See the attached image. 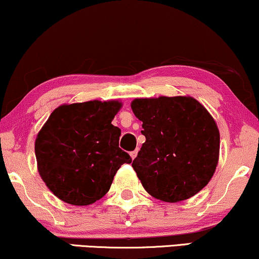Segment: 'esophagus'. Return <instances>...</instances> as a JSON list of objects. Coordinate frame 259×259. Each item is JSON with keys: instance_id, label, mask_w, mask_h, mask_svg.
<instances>
[{"instance_id": "34e87169", "label": "esophagus", "mask_w": 259, "mask_h": 259, "mask_svg": "<svg viewBox=\"0 0 259 259\" xmlns=\"http://www.w3.org/2000/svg\"><path fill=\"white\" fill-rule=\"evenodd\" d=\"M137 154H138V151H137V150H136V151H132V152H131V153H130L131 158H132V159L136 158V157H137Z\"/></svg>"}]
</instances>
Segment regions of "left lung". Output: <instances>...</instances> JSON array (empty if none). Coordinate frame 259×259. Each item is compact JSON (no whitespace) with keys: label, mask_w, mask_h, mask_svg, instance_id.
<instances>
[{"label":"left lung","mask_w":259,"mask_h":259,"mask_svg":"<svg viewBox=\"0 0 259 259\" xmlns=\"http://www.w3.org/2000/svg\"><path fill=\"white\" fill-rule=\"evenodd\" d=\"M131 107L146 138L132 164L144 189L168 203L204 189L219 155V131L204 106L190 97H160L136 99Z\"/></svg>","instance_id":"obj_1"}]
</instances>
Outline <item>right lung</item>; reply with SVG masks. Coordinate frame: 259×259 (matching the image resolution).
Masks as SVG:
<instances>
[{
	"mask_svg": "<svg viewBox=\"0 0 259 259\" xmlns=\"http://www.w3.org/2000/svg\"><path fill=\"white\" fill-rule=\"evenodd\" d=\"M118 101L60 106L35 141L38 173L49 190L72 205H90L108 192L115 173L132 158L119 147L112 120Z\"/></svg>",
	"mask_w": 259,
	"mask_h": 259,
	"instance_id": "add662e5",
	"label": "right lung"
}]
</instances>
